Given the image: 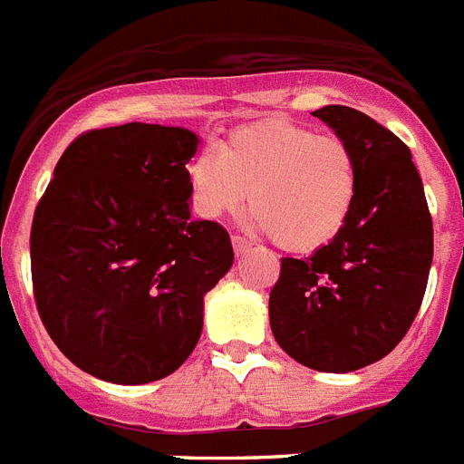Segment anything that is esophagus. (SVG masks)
Masks as SVG:
<instances>
[{
  "label": "esophagus",
  "mask_w": 464,
  "mask_h": 464,
  "mask_svg": "<svg viewBox=\"0 0 464 464\" xmlns=\"http://www.w3.org/2000/svg\"><path fill=\"white\" fill-rule=\"evenodd\" d=\"M232 246H235V254L241 256V254H246L248 248H251V241L244 239V237H239V235H235L232 237Z\"/></svg>",
  "instance_id": "esophagus-1"
}]
</instances>
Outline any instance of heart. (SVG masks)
Listing matches in <instances>:
<instances>
[{"instance_id": "1", "label": "heart", "mask_w": 464, "mask_h": 464, "mask_svg": "<svg viewBox=\"0 0 464 464\" xmlns=\"http://www.w3.org/2000/svg\"><path fill=\"white\" fill-rule=\"evenodd\" d=\"M191 206L216 220L248 198L246 225L286 251H315L342 235L361 189V166L342 137L289 121L232 130L218 151L187 163Z\"/></svg>"}]
</instances>
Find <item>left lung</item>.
Instances as JSON below:
<instances>
[{
	"mask_svg": "<svg viewBox=\"0 0 464 464\" xmlns=\"http://www.w3.org/2000/svg\"><path fill=\"white\" fill-rule=\"evenodd\" d=\"M315 116L351 144L361 189L342 235L310 258H282L270 327L296 362L353 372L389 355L422 305L434 227L411 149L351 106Z\"/></svg>",
	"mask_w": 464,
	"mask_h": 464,
	"instance_id": "left-lung-1",
	"label": "left lung"
}]
</instances>
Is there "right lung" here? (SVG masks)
<instances>
[{
    "label": "right lung",
    "mask_w": 464,
    "mask_h": 464,
    "mask_svg": "<svg viewBox=\"0 0 464 464\" xmlns=\"http://www.w3.org/2000/svg\"><path fill=\"white\" fill-rule=\"evenodd\" d=\"M198 137L128 122L72 140L34 208L33 292L72 365L113 384L172 374L197 346L204 296L232 267L227 229L191 220Z\"/></svg>",
    "instance_id": "right-lung-1"
}]
</instances>
